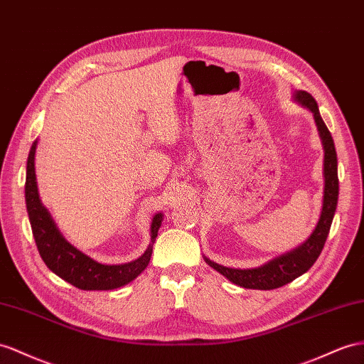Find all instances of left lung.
I'll list each match as a JSON object with an SVG mask.
<instances>
[{"label": "left lung", "mask_w": 364, "mask_h": 364, "mask_svg": "<svg viewBox=\"0 0 364 364\" xmlns=\"http://www.w3.org/2000/svg\"><path fill=\"white\" fill-rule=\"evenodd\" d=\"M294 101L298 105L306 107L312 112L316 130L321 139L323 146V178H324V189H323V206L320 212L318 223L315 225V229L311 232L301 245L291 249L289 252L278 255L267 263L252 267V269H235L226 267L212 262L208 257H203L212 269H215L223 277H226L229 282L234 284L245 287V289H259V291H271V289L282 287L287 283L294 282L295 278L306 274L312 264L320 257L326 238L331 230L332 220L337 210L338 203V163H337V152H335L333 139L326 127L324 121L320 115L318 106L311 93L306 90H295L292 93Z\"/></svg>", "instance_id": "left-lung-1"}]
</instances>
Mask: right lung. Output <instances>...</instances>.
I'll use <instances>...</instances> for the list:
<instances>
[{
	"label": "right lung",
	"mask_w": 364,
	"mask_h": 364,
	"mask_svg": "<svg viewBox=\"0 0 364 364\" xmlns=\"http://www.w3.org/2000/svg\"><path fill=\"white\" fill-rule=\"evenodd\" d=\"M38 139H35L26 166V208L32 226L38 252L53 274H57L64 282L73 284L82 291H112L126 286L141 274L147 267L152 257V247L161 228L164 215L161 212L155 213L151 221V243L141 257L124 264H102L89 255L82 254L80 249L63 237L60 229L55 225L50 212L44 208L38 193L35 175V152Z\"/></svg>",
	"instance_id": "right-lung-1"
}]
</instances>
